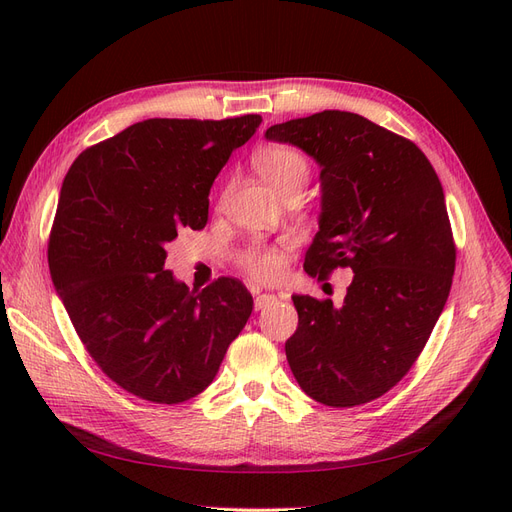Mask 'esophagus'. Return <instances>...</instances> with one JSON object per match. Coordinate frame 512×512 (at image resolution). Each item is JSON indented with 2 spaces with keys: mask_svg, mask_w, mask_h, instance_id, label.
I'll return each instance as SVG.
<instances>
[{
  "mask_svg": "<svg viewBox=\"0 0 512 512\" xmlns=\"http://www.w3.org/2000/svg\"><path fill=\"white\" fill-rule=\"evenodd\" d=\"M275 301V294H269V292H260V294H256V299H254V307L256 309H262V307H267L269 303H273Z\"/></svg>",
  "mask_w": 512,
  "mask_h": 512,
  "instance_id": "34e87169",
  "label": "esophagus"
}]
</instances>
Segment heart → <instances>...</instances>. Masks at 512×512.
<instances>
[{
  "label": "heart",
  "mask_w": 512,
  "mask_h": 512,
  "mask_svg": "<svg viewBox=\"0 0 512 512\" xmlns=\"http://www.w3.org/2000/svg\"><path fill=\"white\" fill-rule=\"evenodd\" d=\"M260 177L265 179L275 192H286L292 185H301L309 179V164L301 151L288 145H273L260 149L254 158ZM284 250L265 243H252L239 256L241 269L258 282L275 280L284 269Z\"/></svg>",
  "instance_id": "heart-1"
}]
</instances>
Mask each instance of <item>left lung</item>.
Masks as SVG:
<instances>
[{"mask_svg": "<svg viewBox=\"0 0 512 512\" xmlns=\"http://www.w3.org/2000/svg\"><path fill=\"white\" fill-rule=\"evenodd\" d=\"M267 138L322 166L320 230L303 269L318 282L352 269L339 307L294 294L288 365L324 406L367 404L412 369L451 292L457 247L442 183L412 141L354 113L290 119Z\"/></svg>", "mask_w": 512, "mask_h": 512, "instance_id": "8db88e82", "label": "left lung"}]
</instances>
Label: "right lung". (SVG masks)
Instances as JSON below:
<instances>
[{
  "mask_svg": "<svg viewBox=\"0 0 512 512\" xmlns=\"http://www.w3.org/2000/svg\"><path fill=\"white\" fill-rule=\"evenodd\" d=\"M260 115L147 119L87 147L61 185L49 269L91 359L123 391L183 404L213 382L254 309L235 277L190 290L166 243L205 228L209 190Z\"/></svg>",
  "mask_w": 512,
  "mask_h": 512,
  "instance_id": "add662e5",
  "label": "right lung"
}]
</instances>
